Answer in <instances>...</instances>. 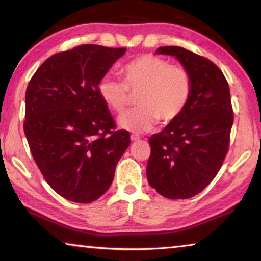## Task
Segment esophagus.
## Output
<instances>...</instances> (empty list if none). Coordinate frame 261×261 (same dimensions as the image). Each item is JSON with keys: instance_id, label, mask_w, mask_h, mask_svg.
<instances>
[{"instance_id": "34e87169", "label": "esophagus", "mask_w": 261, "mask_h": 261, "mask_svg": "<svg viewBox=\"0 0 261 261\" xmlns=\"http://www.w3.org/2000/svg\"><path fill=\"white\" fill-rule=\"evenodd\" d=\"M130 139H132V141H139L140 135L138 133H133L130 135Z\"/></svg>"}]
</instances>
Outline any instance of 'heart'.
<instances>
[{
	"label": "heart",
	"instance_id": "b5f03b06",
	"mask_svg": "<svg viewBox=\"0 0 261 261\" xmlns=\"http://www.w3.org/2000/svg\"><path fill=\"white\" fill-rule=\"evenodd\" d=\"M123 80L105 75L97 82L103 102L115 113H122L132 94H138L139 107L124 113L119 126L129 132H148L161 120L174 121L186 109L192 96L193 81L187 68L171 65L156 55H141L121 69Z\"/></svg>",
	"mask_w": 261,
	"mask_h": 261
}]
</instances>
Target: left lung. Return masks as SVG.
Segmentation results:
<instances>
[{
  "label": "left lung",
  "mask_w": 261,
  "mask_h": 261,
  "mask_svg": "<svg viewBox=\"0 0 261 261\" xmlns=\"http://www.w3.org/2000/svg\"><path fill=\"white\" fill-rule=\"evenodd\" d=\"M156 51L176 56L190 71L193 89L182 114L149 138L147 179L165 198L188 199L208 186L228 152L234 119L229 87L219 67L203 56L175 46Z\"/></svg>",
  "instance_id": "left-lung-1"
}]
</instances>
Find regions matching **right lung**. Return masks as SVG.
I'll return each instance as SVG.
<instances>
[{
	"instance_id": "add662e5",
	"label": "right lung",
	"mask_w": 261,
	"mask_h": 261,
	"mask_svg": "<svg viewBox=\"0 0 261 261\" xmlns=\"http://www.w3.org/2000/svg\"><path fill=\"white\" fill-rule=\"evenodd\" d=\"M126 48L81 44L47 59L25 92L23 129L44 180L67 200L95 201L111 187L130 145L97 92Z\"/></svg>"
}]
</instances>
